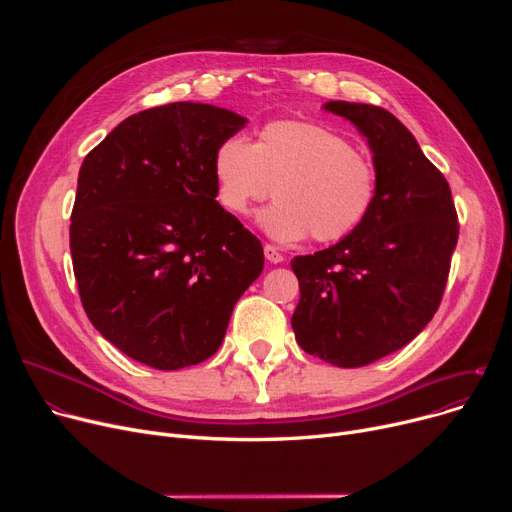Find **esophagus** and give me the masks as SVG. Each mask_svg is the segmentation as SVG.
<instances>
[{
	"mask_svg": "<svg viewBox=\"0 0 512 512\" xmlns=\"http://www.w3.org/2000/svg\"><path fill=\"white\" fill-rule=\"evenodd\" d=\"M263 253H265V259L270 263H282L284 261V255L274 245H265Z\"/></svg>",
	"mask_w": 512,
	"mask_h": 512,
	"instance_id": "esophagus-1",
	"label": "esophagus"
}]
</instances>
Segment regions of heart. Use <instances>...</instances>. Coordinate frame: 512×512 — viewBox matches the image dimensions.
Masks as SVG:
<instances>
[{
	"mask_svg": "<svg viewBox=\"0 0 512 512\" xmlns=\"http://www.w3.org/2000/svg\"><path fill=\"white\" fill-rule=\"evenodd\" d=\"M213 182L220 205L240 218L272 188L276 203L259 224L280 242L351 236L369 220L380 191L373 157L344 134L307 120L267 122L255 143L238 134L224 139L213 153Z\"/></svg>",
	"mask_w": 512,
	"mask_h": 512,
	"instance_id": "1",
	"label": "heart"
}]
</instances>
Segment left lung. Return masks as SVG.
Segmentation results:
<instances>
[{"instance_id": "obj_1", "label": "left lung", "mask_w": 512, "mask_h": 512, "mask_svg": "<svg viewBox=\"0 0 512 512\" xmlns=\"http://www.w3.org/2000/svg\"><path fill=\"white\" fill-rule=\"evenodd\" d=\"M324 107L365 134L380 191L357 232L290 261L301 288L292 330L305 353L363 367L411 342L438 311L459 215L444 174L398 118L367 103Z\"/></svg>"}]
</instances>
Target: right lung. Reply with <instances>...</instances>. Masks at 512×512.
<instances>
[{
    "mask_svg": "<svg viewBox=\"0 0 512 512\" xmlns=\"http://www.w3.org/2000/svg\"><path fill=\"white\" fill-rule=\"evenodd\" d=\"M247 120L176 101L132 114L85 157L70 215L80 303L130 359L172 371L218 351L263 247L215 201L213 153Z\"/></svg>",
    "mask_w": 512,
    "mask_h": 512,
    "instance_id": "obj_1",
    "label": "right lung"
}]
</instances>
